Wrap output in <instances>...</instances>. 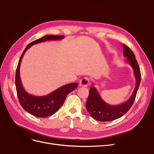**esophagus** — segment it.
I'll return each mask as SVG.
<instances>
[{
  "label": "esophagus",
  "instance_id": "esophagus-1",
  "mask_svg": "<svg viewBox=\"0 0 154 154\" xmlns=\"http://www.w3.org/2000/svg\"><path fill=\"white\" fill-rule=\"evenodd\" d=\"M89 84V79L88 78H83L80 81V86L86 87Z\"/></svg>",
  "mask_w": 154,
  "mask_h": 154
}]
</instances>
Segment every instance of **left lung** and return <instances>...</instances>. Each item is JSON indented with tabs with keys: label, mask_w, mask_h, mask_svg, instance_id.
<instances>
[{
	"label": "left lung",
	"mask_w": 154,
	"mask_h": 154,
	"mask_svg": "<svg viewBox=\"0 0 154 154\" xmlns=\"http://www.w3.org/2000/svg\"><path fill=\"white\" fill-rule=\"evenodd\" d=\"M123 56L127 57V62L131 66L134 70V76L136 78V84L130 98L125 103L118 105H110L107 104L101 98L96 87H91L89 90L87 101L86 102V109L88 112L94 119L100 122H110L118 119L127 113L133 105L136 99L137 92L141 82V72L136 57L132 51L124 44Z\"/></svg>",
	"instance_id": "1"
}]
</instances>
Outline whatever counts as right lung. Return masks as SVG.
<instances>
[{"instance_id": "right-lung-1", "label": "right lung", "mask_w": 154, "mask_h": 154, "mask_svg": "<svg viewBox=\"0 0 154 154\" xmlns=\"http://www.w3.org/2000/svg\"><path fill=\"white\" fill-rule=\"evenodd\" d=\"M63 36L46 35L37 39L27 45L22 53L16 70L15 85L18 100L22 108L31 114L38 118H45L54 114L63 104L69 93L78 87L77 83H72L65 85L50 94L43 96H35L29 94L23 88L20 76V67L26 51L31 46L47 40H58L63 38Z\"/></svg>"}]
</instances>
